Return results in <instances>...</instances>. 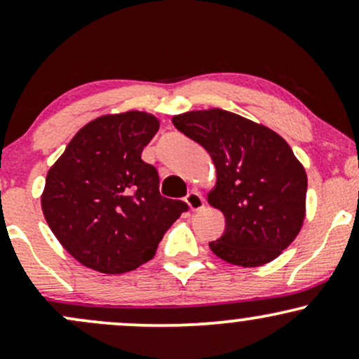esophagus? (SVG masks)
I'll list each match as a JSON object with an SVG mask.
<instances>
[{
  "label": "esophagus",
  "instance_id": "34e87169",
  "mask_svg": "<svg viewBox=\"0 0 359 359\" xmlns=\"http://www.w3.org/2000/svg\"><path fill=\"white\" fill-rule=\"evenodd\" d=\"M185 203H187L191 211H201L204 208V197L197 191H191L185 196Z\"/></svg>",
  "mask_w": 359,
  "mask_h": 359
}]
</instances>
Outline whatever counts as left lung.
Here are the masks:
<instances>
[{
  "instance_id": "1",
  "label": "left lung",
  "mask_w": 359,
  "mask_h": 359,
  "mask_svg": "<svg viewBox=\"0 0 359 359\" xmlns=\"http://www.w3.org/2000/svg\"><path fill=\"white\" fill-rule=\"evenodd\" d=\"M172 123L208 150L216 168L208 203L224 214L226 229L209 243L212 253L238 266L273 262L306 219L307 174L288 143L221 108L187 111Z\"/></svg>"
}]
</instances>
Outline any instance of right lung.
Masks as SVG:
<instances>
[{
    "mask_svg": "<svg viewBox=\"0 0 359 359\" xmlns=\"http://www.w3.org/2000/svg\"><path fill=\"white\" fill-rule=\"evenodd\" d=\"M158 128V118L145 111L102 114L74 135L47 172L45 221L90 270L114 275L138 269L187 209L160 196L158 172L142 160Z\"/></svg>",
    "mask_w": 359,
    "mask_h": 359,
    "instance_id": "obj_1",
    "label": "right lung"
}]
</instances>
